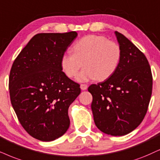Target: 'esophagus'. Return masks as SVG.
Here are the masks:
<instances>
[{
    "label": "esophagus",
    "mask_w": 160,
    "mask_h": 160,
    "mask_svg": "<svg viewBox=\"0 0 160 160\" xmlns=\"http://www.w3.org/2000/svg\"><path fill=\"white\" fill-rule=\"evenodd\" d=\"M87 88H88V86L86 84H81L80 85V88L82 90H86Z\"/></svg>",
    "instance_id": "1"
}]
</instances>
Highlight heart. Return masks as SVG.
Returning <instances> with one entry per match:
<instances>
[{
    "label": "heart",
    "instance_id": "heart-1",
    "mask_svg": "<svg viewBox=\"0 0 160 160\" xmlns=\"http://www.w3.org/2000/svg\"><path fill=\"white\" fill-rule=\"evenodd\" d=\"M74 54L66 52L60 58L62 71L68 78H74L83 63L84 68L77 77L79 82L110 78L118 67L121 59L120 47L101 35L82 38L72 47Z\"/></svg>",
    "mask_w": 160,
    "mask_h": 160
}]
</instances>
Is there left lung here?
<instances>
[{"mask_svg":"<svg viewBox=\"0 0 160 160\" xmlns=\"http://www.w3.org/2000/svg\"><path fill=\"white\" fill-rule=\"evenodd\" d=\"M121 49L118 67L104 82L92 84V110L102 132L123 136L134 131L146 114L153 79L146 57L122 34L115 32Z\"/></svg>","mask_w":160,"mask_h":160,"instance_id":"1","label":"left lung"}]
</instances>
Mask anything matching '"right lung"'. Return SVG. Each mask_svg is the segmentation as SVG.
Listing matches in <instances>:
<instances>
[{
    "instance_id": "right-lung-1",
    "label": "right lung",
    "mask_w": 160,
    "mask_h": 160,
    "mask_svg": "<svg viewBox=\"0 0 160 160\" xmlns=\"http://www.w3.org/2000/svg\"><path fill=\"white\" fill-rule=\"evenodd\" d=\"M77 36L76 32L37 34L12 66V106L26 132L39 140H54L69 127L68 109L80 88L62 72L60 58Z\"/></svg>"
}]
</instances>
